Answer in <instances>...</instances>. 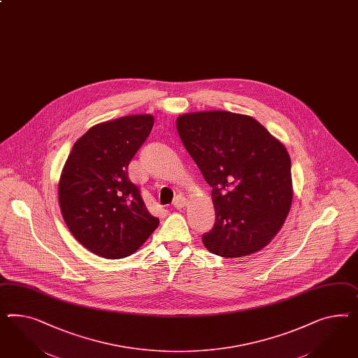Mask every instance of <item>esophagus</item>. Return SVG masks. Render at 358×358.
Masks as SVG:
<instances>
[{
    "mask_svg": "<svg viewBox=\"0 0 358 358\" xmlns=\"http://www.w3.org/2000/svg\"><path fill=\"white\" fill-rule=\"evenodd\" d=\"M173 205L176 209H183L184 206L187 205V199H184L183 196H178V197H175Z\"/></svg>",
    "mask_w": 358,
    "mask_h": 358,
    "instance_id": "esophagus-1",
    "label": "esophagus"
}]
</instances>
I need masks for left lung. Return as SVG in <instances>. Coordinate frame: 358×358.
<instances>
[{
	"label": "left lung",
	"instance_id": "8db88e82",
	"mask_svg": "<svg viewBox=\"0 0 358 358\" xmlns=\"http://www.w3.org/2000/svg\"><path fill=\"white\" fill-rule=\"evenodd\" d=\"M176 129L212 189L213 229L205 248L245 257L281 230L293 201L292 164L285 145L254 117L229 111L184 113Z\"/></svg>",
	"mask_w": 358,
	"mask_h": 358
}]
</instances>
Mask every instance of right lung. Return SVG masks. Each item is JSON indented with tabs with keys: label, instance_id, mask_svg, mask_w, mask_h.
Returning a JSON list of instances; mask_svg holds the SVG:
<instances>
[{
	"label": "right lung",
	"instance_id": "add662e5",
	"mask_svg": "<svg viewBox=\"0 0 358 358\" xmlns=\"http://www.w3.org/2000/svg\"><path fill=\"white\" fill-rule=\"evenodd\" d=\"M149 113L96 124L73 145L59 180V204L73 236L104 259L132 255L159 225L128 164L153 128Z\"/></svg>",
	"mask_w": 358,
	"mask_h": 358
}]
</instances>
